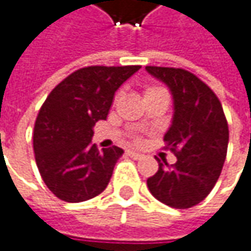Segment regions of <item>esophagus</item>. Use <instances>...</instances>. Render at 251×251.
<instances>
[{
    "label": "esophagus",
    "instance_id": "1",
    "mask_svg": "<svg viewBox=\"0 0 251 251\" xmlns=\"http://www.w3.org/2000/svg\"><path fill=\"white\" fill-rule=\"evenodd\" d=\"M126 153H127V156L133 157V159H142V157H143L140 153H138V152H133V151H127Z\"/></svg>",
    "mask_w": 251,
    "mask_h": 251
}]
</instances>
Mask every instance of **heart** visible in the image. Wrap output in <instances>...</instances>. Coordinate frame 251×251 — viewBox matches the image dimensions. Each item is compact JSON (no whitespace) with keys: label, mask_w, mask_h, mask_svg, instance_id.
Instances as JSON below:
<instances>
[{"label":"heart","mask_w":251,"mask_h":251,"mask_svg":"<svg viewBox=\"0 0 251 251\" xmlns=\"http://www.w3.org/2000/svg\"><path fill=\"white\" fill-rule=\"evenodd\" d=\"M160 91H163V89H162V88H159V86H148V88L145 89V98L153 95V94H156V92H160Z\"/></svg>","instance_id":"obj_1"}]
</instances>
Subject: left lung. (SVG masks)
<instances>
[{
    "label": "left lung",
    "instance_id": "left-lung-1",
    "mask_svg": "<svg viewBox=\"0 0 251 251\" xmlns=\"http://www.w3.org/2000/svg\"><path fill=\"white\" fill-rule=\"evenodd\" d=\"M170 88L175 100L173 122L163 140L176 163L160 162L148 179L156 199L175 209L196 206L212 192L226 160L228 125L213 91L182 68L146 67Z\"/></svg>",
    "mask_w": 251,
    "mask_h": 251
}]
</instances>
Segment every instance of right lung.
I'll return each mask as SVG.
<instances>
[{"label": "right lung", "mask_w": 251, "mask_h": 251, "mask_svg": "<svg viewBox=\"0 0 251 251\" xmlns=\"http://www.w3.org/2000/svg\"><path fill=\"white\" fill-rule=\"evenodd\" d=\"M140 65L85 67L59 82L42 103L34 126V153L47 187L58 199L79 203L100 195L124 151H98L92 127L105 121L116 89Z\"/></svg>", "instance_id": "add662e5"}]
</instances>
